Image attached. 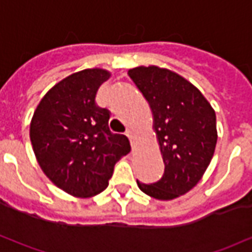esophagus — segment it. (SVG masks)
<instances>
[{"instance_id":"1","label":"esophagus","mask_w":252,"mask_h":252,"mask_svg":"<svg viewBox=\"0 0 252 252\" xmlns=\"http://www.w3.org/2000/svg\"><path fill=\"white\" fill-rule=\"evenodd\" d=\"M126 136H128V139H129V142H131L132 144V147H133V146H135V140H136L137 137L136 132H133L129 129V131H126Z\"/></svg>"}]
</instances>
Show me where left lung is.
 <instances>
[{
    "mask_svg": "<svg viewBox=\"0 0 252 252\" xmlns=\"http://www.w3.org/2000/svg\"><path fill=\"white\" fill-rule=\"evenodd\" d=\"M128 75L147 99L164 163L163 177L137 186L157 200H174L193 189L211 163L217 142L216 113L194 85L169 68L139 66Z\"/></svg>",
    "mask_w": 252,
    "mask_h": 252,
    "instance_id": "1",
    "label": "left lung"
}]
</instances>
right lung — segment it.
<instances>
[{"label":"right lung","mask_w":252,"mask_h":252,"mask_svg":"<svg viewBox=\"0 0 252 252\" xmlns=\"http://www.w3.org/2000/svg\"><path fill=\"white\" fill-rule=\"evenodd\" d=\"M110 78L104 68L74 72L51 88L37 105L30 137L37 163L54 185L79 198L106 189L117 160L131 151L124 135L109 129V110L95 104Z\"/></svg>","instance_id":"obj_1"}]
</instances>
